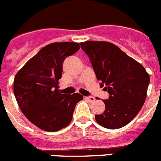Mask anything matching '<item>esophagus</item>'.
I'll return each mask as SVG.
<instances>
[{
	"label": "esophagus",
	"instance_id": "34e87169",
	"mask_svg": "<svg viewBox=\"0 0 161 161\" xmlns=\"http://www.w3.org/2000/svg\"><path fill=\"white\" fill-rule=\"evenodd\" d=\"M86 99H87V100L89 101V102H93L95 101V97H93V96L87 97H86Z\"/></svg>",
	"mask_w": 161,
	"mask_h": 161
}]
</instances>
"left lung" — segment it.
<instances>
[{"mask_svg": "<svg viewBox=\"0 0 161 161\" xmlns=\"http://www.w3.org/2000/svg\"><path fill=\"white\" fill-rule=\"evenodd\" d=\"M89 57L97 79L109 93L103 100L104 113L95 116L97 123L108 129H119L136 117L147 97L150 76L144 67L106 41L80 42Z\"/></svg>", "mask_w": 161, "mask_h": 161, "instance_id": "1", "label": "left lung"}]
</instances>
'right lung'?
<instances>
[{"mask_svg":"<svg viewBox=\"0 0 161 161\" xmlns=\"http://www.w3.org/2000/svg\"><path fill=\"white\" fill-rule=\"evenodd\" d=\"M80 48L77 42L48 44L25 64L14 77L17 102L28 120L41 130L55 132L71 123L80 93L62 94L59 80L67 57Z\"/></svg>","mask_w":161,"mask_h":161,"instance_id":"obj_1","label":"right lung"}]
</instances>
